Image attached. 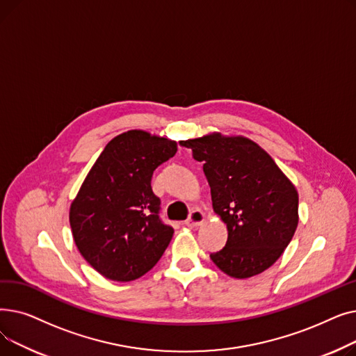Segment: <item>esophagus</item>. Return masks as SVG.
Here are the masks:
<instances>
[{
	"instance_id": "esophagus-1",
	"label": "esophagus",
	"mask_w": 356,
	"mask_h": 356,
	"mask_svg": "<svg viewBox=\"0 0 356 356\" xmlns=\"http://www.w3.org/2000/svg\"><path fill=\"white\" fill-rule=\"evenodd\" d=\"M203 222H204V215L199 209H195V211L191 212L188 220H186V225H188V227H200Z\"/></svg>"
}]
</instances>
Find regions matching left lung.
<instances>
[{
    "instance_id": "8db88e82",
    "label": "left lung",
    "mask_w": 356,
    "mask_h": 356,
    "mask_svg": "<svg viewBox=\"0 0 356 356\" xmlns=\"http://www.w3.org/2000/svg\"><path fill=\"white\" fill-rule=\"evenodd\" d=\"M203 161L213 212L227 223V245L211 254L232 278H250L282 257L298 223V193L263 147L215 131L179 141Z\"/></svg>"
}]
</instances>
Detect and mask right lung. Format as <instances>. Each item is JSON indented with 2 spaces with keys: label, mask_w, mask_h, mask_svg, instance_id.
<instances>
[{
  "label": "right lung",
  "mask_w": 356,
  "mask_h": 356,
  "mask_svg": "<svg viewBox=\"0 0 356 356\" xmlns=\"http://www.w3.org/2000/svg\"><path fill=\"white\" fill-rule=\"evenodd\" d=\"M176 152L175 140L125 131L105 145L72 200L74 244L105 278L121 283L140 278L170 244L175 231L159 219L152 176Z\"/></svg>",
  "instance_id": "add662e5"
}]
</instances>
